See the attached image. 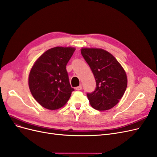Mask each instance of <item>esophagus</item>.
Listing matches in <instances>:
<instances>
[{
    "label": "esophagus",
    "instance_id": "esophagus-1",
    "mask_svg": "<svg viewBox=\"0 0 157 157\" xmlns=\"http://www.w3.org/2000/svg\"><path fill=\"white\" fill-rule=\"evenodd\" d=\"M75 90H78V91H79V90H82V86H77V87L75 88Z\"/></svg>",
    "mask_w": 157,
    "mask_h": 157
}]
</instances>
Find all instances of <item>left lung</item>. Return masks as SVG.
I'll use <instances>...</instances> for the list:
<instances>
[{
    "label": "left lung",
    "mask_w": 157,
    "mask_h": 157,
    "mask_svg": "<svg viewBox=\"0 0 157 157\" xmlns=\"http://www.w3.org/2000/svg\"><path fill=\"white\" fill-rule=\"evenodd\" d=\"M81 54L96 82L95 90L87 94L91 106L100 111L112 109L126 90L127 78L125 70L114 56L101 48H83Z\"/></svg>",
    "instance_id": "left-lung-1"
}]
</instances>
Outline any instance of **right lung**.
Instances as JSON below:
<instances>
[{"instance_id":"obj_1","label":"right lung","mask_w":157,"mask_h":157,"mask_svg":"<svg viewBox=\"0 0 157 157\" xmlns=\"http://www.w3.org/2000/svg\"><path fill=\"white\" fill-rule=\"evenodd\" d=\"M73 47H56L47 50L32 66L29 86L34 98L48 110L60 109L67 103L74 89L69 81L66 65Z\"/></svg>"}]
</instances>
